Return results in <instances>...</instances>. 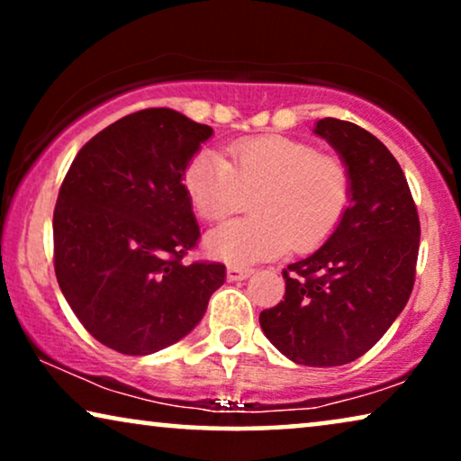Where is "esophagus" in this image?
<instances>
[{
    "label": "esophagus",
    "mask_w": 461,
    "mask_h": 461,
    "mask_svg": "<svg viewBox=\"0 0 461 461\" xmlns=\"http://www.w3.org/2000/svg\"><path fill=\"white\" fill-rule=\"evenodd\" d=\"M249 275H251V268L235 267V264L226 268V279H229V281H245Z\"/></svg>",
    "instance_id": "esophagus-1"
}]
</instances>
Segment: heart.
Masks as SVG:
<instances>
[{
  "instance_id": "1",
  "label": "heart",
  "mask_w": 461,
  "mask_h": 461,
  "mask_svg": "<svg viewBox=\"0 0 461 461\" xmlns=\"http://www.w3.org/2000/svg\"><path fill=\"white\" fill-rule=\"evenodd\" d=\"M201 150L185 169L188 199L201 218L224 220L254 197L256 216L218 226L205 237L207 254L248 264L308 251L327 241L350 203L344 161L319 155L312 144L285 136H258L229 149Z\"/></svg>"
}]
</instances>
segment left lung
Returning <instances> with one entry per match:
<instances>
[{"mask_svg": "<svg viewBox=\"0 0 461 461\" xmlns=\"http://www.w3.org/2000/svg\"><path fill=\"white\" fill-rule=\"evenodd\" d=\"M312 131L348 167L350 205L317 251L283 270L285 298L260 312V327L289 361L336 367L363 357L405 308L420 218L399 161L374 134L331 117Z\"/></svg>", "mask_w": 461, "mask_h": 461, "instance_id": "8db88e82", "label": "left lung"}]
</instances>
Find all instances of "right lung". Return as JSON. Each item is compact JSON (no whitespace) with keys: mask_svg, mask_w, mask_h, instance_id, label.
Returning a JSON list of instances; mask_svg holds the SVG:
<instances>
[{"mask_svg":"<svg viewBox=\"0 0 461 461\" xmlns=\"http://www.w3.org/2000/svg\"><path fill=\"white\" fill-rule=\"evenodd\" d=\"M213 130L174 109H144L79 150L54 207V270L81 325L122 355L188 336L226 279L224 264L182 258L199 224L185 182Z\"/></svg>","mask_w":461,"mask_h":461,"instance_id":"1","label":"right lung"}]
</instances>
